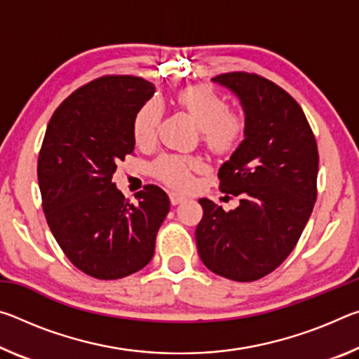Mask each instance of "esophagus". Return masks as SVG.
I'll return each mask as SVG.
<instances>
[{
	"label": "esophagus",
	"mask_w": 359,
	"mask_h": 359,
	"mask_svg": "<svg viewBox=\"0 0 359 359\" xmlns=\"http://www.w3.org/2000/svg\"><path fill=\"white\" fill-rule=\"evenodd\" d=\"M169 199H171V204H179V203H182V201H185V196L184 194H180V193H175V191H172V193H169Z\"/></svg>",
	"instance_id": "obj_1"
}]
</instances>
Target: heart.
I'll use <instances>...</instances> for the list:
<instances>
[{
  "label": "heart",
  "mask_w": 359,
  "mask_h": 359,
  "mask_svg": "<svg viewBox=\"0 0 359 359\" xmlns=\"http://www.w3.org/2000/svg\"><path fill=\"white\" fill-rule=\"evenodd\" d=\"M179 104L191 115L203 131V141L215 154H229L242 142L245 136V118L238 112L228 111V104L214 88L208 85H191L180 90L175 96ZM161 106L150 100L139 109L133 135L139 145L154 142L156 126L160 123ZM201 168L196 158L180 155H161L151 165L158 179L175 188H188L193 184L191 171Z\"/></svg>",
  "instance_id": "1"
}]
</instances>
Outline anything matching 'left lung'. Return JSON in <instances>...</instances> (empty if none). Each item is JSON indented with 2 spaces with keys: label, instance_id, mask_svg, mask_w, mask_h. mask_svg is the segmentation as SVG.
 Returning a JSON list of instances; mask_svg holds the SVG:
<instances>
[{
  "label": "left lung",
  "instance_id": "left-lung-1",
  "mask_svg": "<svg viewBox=\"0 0 359 359\" xmlns=\"http://www.w3.org/2000/svg\"><path fill=\"white\" fill-rule=\"evenodd\" d=\"M212 81L241 100L247 130L218 171L220 190L241 196L239 205L224 212L199 199L198 253L215 274L253 282L287 259L306 228L317 199V141L301 106L274 82L248 72Z\"/></svg>",
  "mask_w": 359,
  "mask_h": 359
}]
</instances>
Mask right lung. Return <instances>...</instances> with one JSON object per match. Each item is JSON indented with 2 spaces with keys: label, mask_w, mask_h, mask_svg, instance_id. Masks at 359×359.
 Masks as SVG:
<instances>
[{
  "label": "right lung",
  "mask_w": 359,
  "mask_h": 359,
  "mask_svg": "<svg viewBox=\"0 0 359 359\" xmlns=\"http://www.w3.org/2000/svg\"><path fill=\"white\" fill-rule=\"evenodd\" d=\"M155 93L135 76H102L71 93L48 121L38 160L42 209L77 269L100 280L141 271L169 212L168 194L145 185L130 203L112 175L135 150L133 123Z\"/></svg>",
  "instance_id": "obj_1"
}]
</instances>
